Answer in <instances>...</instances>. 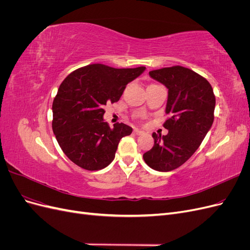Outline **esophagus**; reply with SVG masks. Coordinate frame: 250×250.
I'll list each match as a JSON object with an SVG mask.
<instances>
[{"instance_id":"1","label":"esophagus","mask_w":250,"mask_h":250,"mask_svg":"<svg viewBox=\"0 0 250 250\" xmlns=\"http://www.w3.org/2000/svg\"><path fill=\"white\" fill-rule=\"evenodd\" d=\"M134 133L137 135H142V134H144V131L140 130V129H134Z\"/></svg>"}]
</instances>
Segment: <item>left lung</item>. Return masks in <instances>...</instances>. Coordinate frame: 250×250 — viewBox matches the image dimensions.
I'll use <instances>...</instances> for the list:
<instances>
[{
    "label": "left lung",
    "instance_id": "1",
    "mask_svg": "<svg viewBox=\"0 0 250 250\" xmlns=\"http://www.w3.org/2000/svg\"><path fill=\"white\" fill-rule=\"evenodd\" d=\"M151 78L168 88L164 127L167 135L152 133L154 146L143 158L150 168L168 172L180 167L197 150L214 122L216 105L209 82L180 65L149 72Z\"/></svg>",
    "mask_w": 250,
    "mask_h": 250
}]
</instances>
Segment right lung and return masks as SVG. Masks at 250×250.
<instances>
[{
  "label": "right lung",
  "mask_w": 250,
  "mask_h": 250,
  "mask_svg": "<svg viewBox=\"0 0 250 250\" xmlns=\"http://www.w3.org/2000/svg\"><path fill=\"white\" fill-rule=\"evenodd\" d=\"M115 69L94 63L72 72L62 84L52 105V128L63 153L80 168L97 171L113 161L120 140L132 128L104 122L106 102H117L126 85L145 71Z\"/></svg>",
  "instance_id": "right-lung-1"
}]
</instances>
